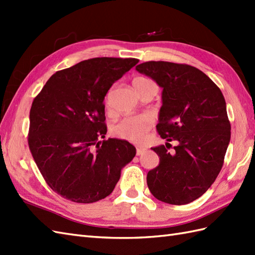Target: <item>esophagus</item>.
<instances>
[{
    "mask_svg": "<svg viewBox=\"0 0 255 255\" xmlns=\"http://www.w3.org/2000/svg\"><path fill=\"white\" fill-rule=\"evenodd\" d=\"M145 151V148L143 147H137V155H141Z\"/></svg>",
    "mask_w": 255,
    "mask_h": 255,
    "instance_id": "obj_1",
    "label": "esophagus"
}]
</instances>
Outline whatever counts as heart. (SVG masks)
Wrapping results in <instances>:
<instances>
[{
  "mask_svg": "<svg viewBox=\"0 0 255 255\" xmlns=\"http://www.w3.org/2000/svg\"><path fill=\"white\" fill-rule=\"evenodd\" d=\"M149 79L138 77L133 80V86L137 89L140 84L149 82ZM152 125V121L148 115H133L122 118L116 124L112 126V132L114 136L121 139L127 140V141L140 143L142 142L145 134L149 131Z\"/></svg>",
  "mask_w": 255,
  "mask_h": 255,
  "instance_id": "obj_1",
  "label": "heart"
}]
</instances>
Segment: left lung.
I'll list each match as a JSON object with an SVG mask.
<instances>
[{"mask_svg":"<svg viewBox=\"0 0 255 255\" xmlns=\"http://www.w3.org/2000/svg\"><path fill=\"white\" fill-rule=\"evenodd\" d=\"M136 70L163 89L156 130L167 142L152 148L160 163L148 172V187L161 202L191 203L224 165L231 136L225 97L207 75L188 64L148 61ZM171 141L178 143L172 150Z\"/></svg>","mask_w":255,"mask_h":255,"instance_id":"1","label":"left lung"}]
</instances>
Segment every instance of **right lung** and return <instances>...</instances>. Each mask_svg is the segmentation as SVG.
Here are the masks:
<instances>
[{
  "label": "right lung",
  "instance_id": "right-lung-1",
  "mask_svg": "<svg viewBox=\"0 0 255 255\" xmlns=\"http://www.w3.org/2000/svg\"><path fill=\"white\" fill-rule=\"evenodd\" d=\"M139 62L93 58L57 71L32 101L28 145L53 192L74 203L108 196L136 155L126 140L105 138L104 99L115 81Z\"/></svg>",
  "mask_w": 255,
  "mask_h": 255
}]
</instances>
